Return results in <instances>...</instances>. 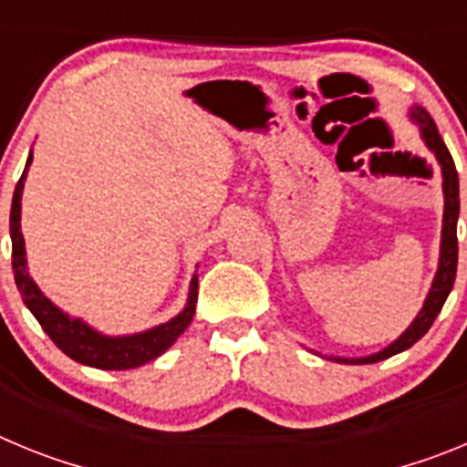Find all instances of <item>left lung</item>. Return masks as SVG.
<instances>
[{
  "mask_svg": "<svg viewBox=\"0 0 467 467\" xmlns=\"http://www.w3.org/2000/svg\"><path fill=\"white\" fill-rule=\"evenodd\" d=\"M410 119L419 126L420 140L426 142L431 154L435 156L437 163H440V171H442L444 214H442V241H440V264H437V274L435 278H432V285H431V290H428L426 301H423V308L416 313V317L411 320L410 327L404 329L393 344H388L386 348H381L379 353H372V356H365V358L329 356V360L334 362H344V365H369V362L386 360V358L395 356V353H402V350L411 348V346H414L416 341H419L428 329H431V325L435 323L437 313L442 311L444 301H447L449 292H451L453 287V280H456V264H459L456 222H459V210H461L459 172H456L451 154H449L444 140L440 138V130H437L431 114H428L423 107L414 105L410 107Z\"/></svg>",
  "mask_w": 467,
  "mask_h": 467,
  "instance_id": "left-lung-1",
  "label": "left lung"
}]
</instances>
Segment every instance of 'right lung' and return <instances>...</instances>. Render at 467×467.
I'll return each mask as SVG.
<instances>
[{
	"mask_svg": "<svg viewBox=\"0 0 467 467\" xmlns=\"http://www.w3.org/2000/svg\"><path fill=\"white\" fill-rule=\"evenodd\" d=\"M32 163V151L25 163L23 177L16 184L14 203H11V264H14L16 285H18L20 296L25 306L30 308L32 316L39 320L44 332L51 337L53 344L63 350L65 356L81 365L98 367V369H135L147 362L163 356L168 348L177 341V337L192 325L193 313H196V296H198V275L193 274L192 285H189L187 304L175 317L168 323H161L151 329L135 334H123V337H109V334L98 332L84 323L81 317H74L57 308L39 285L32 280L27 271V257H25V238L20 231V201H23L25 177Z\"/></svg>",
	"mask_w": 467,
	"mask_h": 467,
	"instance_id": "right-lung-1",
	"label": "right lung"
}]
</instances>
